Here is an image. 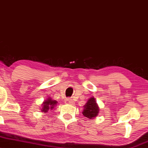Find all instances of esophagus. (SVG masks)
<instances>
[{
    "mask_svg": "<svg viewBox=\"0 0 148 148\" xmlns=\"http://www.w3.org/2000/svg\"><path fill=\"white\" fill-rule=\"evenodd\" d=\"M64 102H65L66 104H68V105H73L74 104L73 101H72V99H70V98L66 99Z\"/></svg>",
    "mask_w": 148,
    "mask_h": 148,
    "instance_id": "34e87169",
    "label": "esophagus"
}]
</instances>
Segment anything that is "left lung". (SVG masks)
I'll return each instance as SVG.
<instances>
[{"label": "left lung", "instance_id": "1", "mask_svg": "<svg viewBox=\"0 0 148 148\" xmlns=\"http://www.w3.org/2000/svg\"><path fill=\"white\" fill-rule=\"evenodd\" d=\"M99 106H98L95 98L92 97L87 101L86 105L84 106L82 114L89 119H93L99 114Z\"/></svg>", "mask_w": 148, "mask_h": 148}]
</instances>
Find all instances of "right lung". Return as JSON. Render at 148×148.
<instances>
[{"label":"right lung","mask_w":148,"mask_h":148,"mask_svg":"<svg viewBox=\"0 0 148 148\" xmlns=\"http://www.w3.org/2000/svg\"><path fill=\"white\" fill-rule=\"evenodd\" d=\"M58 102L55 100H52L50 97L47 99L45 101L42 103V109H41V112L47 113L49 110H51L54 108V107L57 105Z\"/></svg>","instance_id":"right-lung-1"}]
</instances>
